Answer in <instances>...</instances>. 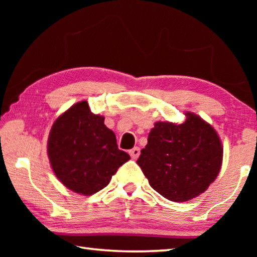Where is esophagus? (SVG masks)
<instances>
[{
    "instance_id": "34e87169",
    "label": "esophagus",
    "mask_w": 257,
    "mask_h": 257,
    "mask_svg": "<svg viewBox=\"0 0 257 257\" xmlns=\"http://www.w3.org/2000/svg\"><path fill=\"white\" fill-rule=\"evenodd\" d=\"M129 154L132 156V159L137 160L138 156L141 155V150H139V147H134L133 150L129 151Z\"/></svg>"
}]
</instances>
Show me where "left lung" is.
I'll list each match as a JSON object with an SVG mask.
<instances>
[{"label":"left lung","instance_id":"obj_1","mask_svg":"<svg viewBox=\"0 0 257 257\" xmlns=\"http://www.w3.org/2000/svg\"><path fill=\"white\" fill-rule=\"evenodd\" d=\"M184 123L155 122L137 164L152 188L172 202H186L204 193L215 180L223 149L214 128L186 112Z\"/></svg>","mask_w":257,"mask_h":257}]
</instances>
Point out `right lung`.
I'll return each mask as SVG.
<instances>
[{"label":"right lung","instance_id":"obj_1","mask_svg":"<svg viewBox=\"0 0 257 257\" xmlns=\"http://www.w3.org/2000/svg\"><path fill=\"white\" fill-rule=\"evenodd\" d=\"M47 155L56 178L85 196L106 187L130 159L118 149L115 135L104 124V116L90 112L86 101L76 103L54 121Z\"/></svg>","mask_w":257,"mask_h":257}]
</instances>
